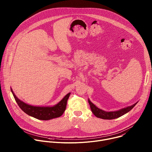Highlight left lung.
<instances>
[{
  "label": "left lung",
  "mask_w": 152,
  "mask_h": 152,
  "mask_svg": "<svg viewBox=\"0 0 152 152\" xmlns=\"http://www.w3.org/2000/svg\"><path fill=\"white\" fill-rule=\"evenodd\" d=\"M88 103L90 105V107L91 111L94 114V115L100 118L104 119V120H112V119H115L117 118H118L125 114L127 113L129 111H131L132 108L136 105V104L138 103V102L134 104L127 106L124 108H122L121 110H119L118 111H110V112H106L104 111L98 107H97L95 104H94L88 99Z\"/></svg>",
  "instance_id": "8db88e82"
}]
</instances>
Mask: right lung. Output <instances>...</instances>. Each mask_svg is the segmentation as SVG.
<instances>
[{
  "mask_svg": "<svg viewBox=\"0 0 152 152\" xmlns=\"http://www.w3.org/2000/svg\"><path fill=\"white\" fill-rule=\"evenodd\" d=\"M13 96L21 110L26 114L41 120H49L61 117L66 110L67 100L70 93L65 96L56 104L52 106H37L25 103L17 97L11 88Z\"/></svg>",
  "mask_w": 152,
  "mask_h": 152,
  "instance_id": "add662e5",
  "label": "right lung"
}]
</instances>
